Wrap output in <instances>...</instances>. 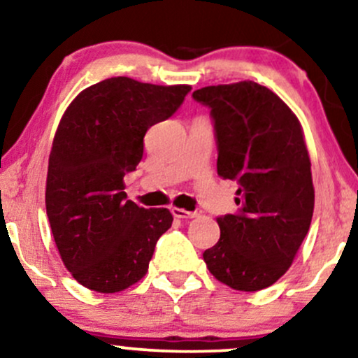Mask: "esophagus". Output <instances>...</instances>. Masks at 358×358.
<instances>
[{
    "label": "esophagus",
    "instance_id": "obj_1",
    "mask_svg": "<svg viewBox=\"0 0 358 358\" xmlns=\"http://www.w3.org/2000/svg\"><path fill=\"white\" fill-rule=\"evenodd\" d=\"M171 213H173V217H176V218H195L196 217V212H188V210L178 208V206H173V208H171Z\"/></svg>",
    "mask_w": 358,
    "mask_h": 358
}]
</instances>
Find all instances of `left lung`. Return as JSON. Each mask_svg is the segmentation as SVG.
Segmentation results:
<instances>
[{
    "instance_id": "8db88e82",
    "label": "left lung",
    "mask_w": 358,
    "mask_h": 358,
    "mask_svg": "<svg viewBox=\"0 0 358 358\" xmlns=\"http://www.w3.org/2000/svg\"><path fill=\"white\" fill-rule=\"evenodd\" d=\"M193 98L212 108L218 176L240 185L238 210L217 218L220 240L205 250L206 268L234 290H262L290 268L312 222L303 128L282 98L255 81L205 86Z\"/></svg>"
}]
</instances>
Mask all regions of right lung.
<instances>
[{
	"mask_svg": "<svg viewBox=\"0 0 358 358\" xmlns=\"http://www.w3.org/2000/svg\"><path fill=\"white\" fill-rule=\"evenodd\" d=\"M190 90L116 76L88 86L63 113L48 160L46 215L64 266L90 290L135 285L171 227L168 208L127 200L123 176L143 158L148 128L170 118Z\"/></svg>",
	"mask_w": 358,
	"mask_h": 358,
	"instance_id": "obj_1",
	"label": "right lung"
}]
</instances>
